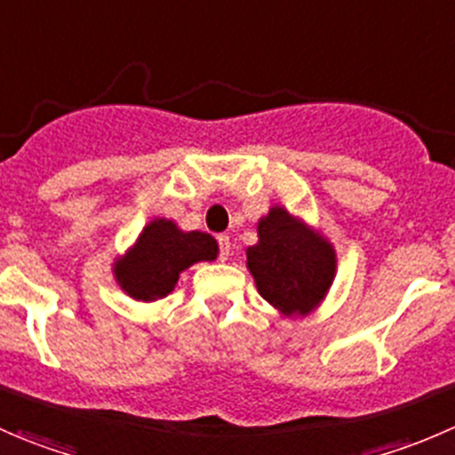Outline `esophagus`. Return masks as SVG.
<instances>
[{
	"label": "esophagus",
	"mask_w": 455,
	"mask_h": 455,
	"mask_svg": "<svg viewBox=\"0 0 455 455\" xmlns=\"http://www.w3.org/2000/svg\"><path fill=\"white\" fill-rule=\"evenodd\" d=\"M218 244H220V259L227 261L228 253H231V240L227 235H220L218 237Z\"/></svg>",
	"instance_id": "esophagus-1"
}]
</instances>
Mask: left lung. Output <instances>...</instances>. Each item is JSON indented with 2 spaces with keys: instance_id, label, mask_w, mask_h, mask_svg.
Here are the masks:
<instances>
[{
  "instance_id": "1",
  "label": "left lung",
  "mask_w": 455,
  "mask_h": 455,
  "mask_svg": "<svg viewBox=\"0 0 455 455\" xmlns=\"http://www.w3.org/2000/svg\"><path fill=\"white\" fill-rule=\"evenodd\" d=\"M257 292L283 316H308L337 277L334 244L313 224L273 204L257 220V244L246 249Z\"/></svg>"
}]
</instances>
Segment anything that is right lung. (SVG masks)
I'll return each instance as SVG.
<instances>
[{"instance_id": "right-lung-1", "label": "right lung", "mask_w": 455, "mask_h": 455, "mask_svg": "<svg viewBox=\"0 0 455 455\" xmlns=\"http://www.w3.org/2000/svg\"><path fill=\"white\" fill-rule=\"evenodd\" d=\"M213 235L182 231L173 220L154 218L142 227L134 244L116 255L112 273L121 291L134 301H158L176 288L180 273L198 261L218 259Z\"/></svg>"}]
</instances>
